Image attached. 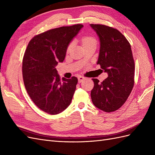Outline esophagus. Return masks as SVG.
<instances>
[{
  "instance_id": "34e87169",
  "label": "esophagus",
  "mask_w": 155,
  "mask_h": 155,
  "mask_svg": "<svg viewBox=\"0 0 155 155\" xmlns=\"http://www.w3.org/2000/svg\"><path fill=\"white\" fill-rule=\"evenodd\" d=\"M85 79V78H84L83 76H78V82L79 83H81V81H83V80H84V79Z\"/></svg>"
}]
</instances>
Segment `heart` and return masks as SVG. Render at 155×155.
<instances>
[{
	"label": "heart",
	"mask_w": 155,
	"mask_h": 155,
	"mask_svg": "<svg viewBox=\"0 0 155 155\" xmlns=\"http://www.w3.org/2000/svg\"><path fill=\"white\" fill-rule=\"evenodd\" d=\"M81 43H82L83 47H84V46H85L88 45L90 44H92V43L96 44V40L94 37H93L92 36H85V37H83L81 38ZM72 45V43H70L68 46L67 50H70V48H71Z\"/></svg>",
	"instance_id": "1"
}]
</instances>
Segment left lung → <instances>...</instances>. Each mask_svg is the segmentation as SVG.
Returning <instances> with one entry per match:
<instances>
[{
    "instance_id": "1",
    "label": "left lung",
    "mask_w": 155,
    "mask_h": 155,
    "mask_svg": "<svg viewBox=\"0 0 155 155\" xmlns=\"http://www.w3.org/2000/svg\"><path fill=\"white\" fill-rule=\"evenodd\" d=\"M91 26L100 41L97 64L108 74L101 83L92 79L94 86L91 93L92 101L101 110L114 112L125 104L134 86L135 67L131 46L118 30L103 25Z\"/></svg>"
}]
</instances>
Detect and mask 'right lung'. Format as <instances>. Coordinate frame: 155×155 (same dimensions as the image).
I'll use <instances>...</instances> for the list:
<instances>
[{
	"mask_svg": "<svg viewBox=\"0 0 155 155\" xmlns=\"http://www.w3.org/2000/svg\"><path fill=\"white\" fill-rule=\"evenodd\" d=\"M83 25L51 29L37 35L29 42L22 59L26 90L35 105L50 114H58L70 105L78 78L60 79L55 68L63 62L68 46Z\"/></svg>",
	"mask_w": 155,
	"mask_h": 155,
	"instance_id": "right-lung-1",
	"label": "right lung"
}]
</instances>
